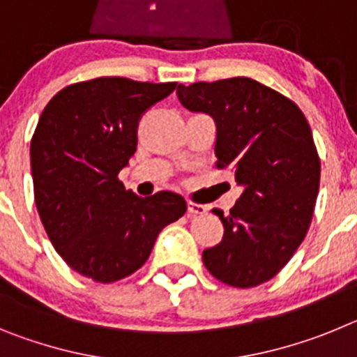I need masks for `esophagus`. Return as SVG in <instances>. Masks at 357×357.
Returning a JSON list of instances; mask_svg holds the SVG:
<instances>
[{"label":"esophagus","mask_w":357,"mask_h":357,"mask_svg":"<svg viewBox=\"0 0 357 357\" xmlns=\"http://www.w3.org/2000/svg\"><path fill=\"white\" fill-rule=\"evenodd\" d=\"M188 213L189 214H206L207 207L202 204H195V202H188Z\"/></svg>","instance_id":"1"}]
</instances>
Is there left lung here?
<instances>
[{
  "mask_svg": "<svg viewBox=\"0 0 357 357\" xmlns=\"http://www.w3.org/2000/svg\"><path fill=\"white\" fill-rule=\"evenodd\" d=\"M176 96L214 119L216 166L243 188L229 216L213 209L225 230L204 250V264L234 288L263 284L291 259L313 218L320 159L307 119L291 100L245 77L181 84Z\"/></svg>",
  "mask_w": 357,
  "mask_h": 357,
  "instance_id": "8db88e82",
  "label": "left lung"
}]
</instances>
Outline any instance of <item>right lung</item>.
I'll list each match as a JSON object with an SVG mask.
<instances>
[{"instance_id": "add662e5", "label": "right lung", "mask_w": 357, "mask_h": 357, "mask_svg": "<svg viewBox=\"0 0 357 357\" xmlns=\"http://www.w3.org/2000/svg\"><path fill=\"white\" fill-rule=\"evenodd\" d=\"M175 87L103 77L68 85L44 107L30 144L36 206L55 250L80 275L103 284L132 275L160 230L184 216L181 195L137 197L118 178L141 116Z\"/></svg>"}]
</instances>
